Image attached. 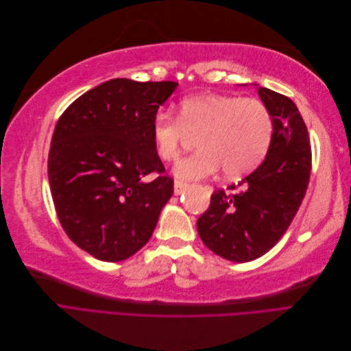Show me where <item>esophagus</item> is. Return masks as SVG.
I'll return each instance as SVG.
<instances>
[{"instance_id":"34e87169","label":"esophagus","mask_w":351,"mask_h":351,"mask_svg":"<svg viewBox=\"0 0 351 351\" xmlns=\"http://www.w3.org/2000/svg\"><path fill=\"white\" fill-rule=\"evenodd\" d=\"M187 187H189V184H186V183H183V182H178V180H176V182H174V195H182Z\"/></svg>"}]
</instances>
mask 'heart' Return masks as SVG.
Masks as SVG:
<instances>
[{
    "mask_svg": "<svg viewBox=\"0 0 351 351\" xmlns=\"http://www.w3.org/2000/svg\"><path fill=\"white\" fill-rule=\"evenodd\" d=\"M199 149L178 161L174 174L195 182L222 171L239 178L256 169L274 139L269 108L254 98L204 93L180 101L176 119L159 111L151 125L156 155L162 161L178 158L187 136H196Z\"/></svg>",
    "mask_w": 351,
    "mask_h": 351,
    "instance_id": "1",
    "label": "heart"
}]
</instances>
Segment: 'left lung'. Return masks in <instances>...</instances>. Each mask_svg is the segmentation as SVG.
<instances>
[{
    "mask_svg": "<svg viewBox=\"0 0 351 351\" xmlns=\"http://www.w3.org/2000/svg\"><path fill=\"white\" fill-rule=\"evenodd\" d=\"M258 93L274 119L269 152L239 192L215 190L197 219L205 246L232 262L258 259L278 243L302 205L312 169L309 133L295 104L267 88Z\"/></svg>",
    "mask_w": 351,
    "mask_h": 351,
    "instance_id": "left-lung-1",
    "label": "left lung"
}]
</instances>
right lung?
<instances>
[{"mask_svg":"<svg viewBox=\"0 0 351 351\" xmlns=\"http://www.w3.org/2000/svg\"><path fill=\"white\" fill-rule=\"evenodd\" d=\"M177 84L112 79L83 93L57 121L48 155L52 200L69 239L93 258L133 256L173 196L151 125Z\"/></svg>","mask_w":351,"mask_h":351,"instance_id":"obj_1","label":"right lung"}]
</instances>
